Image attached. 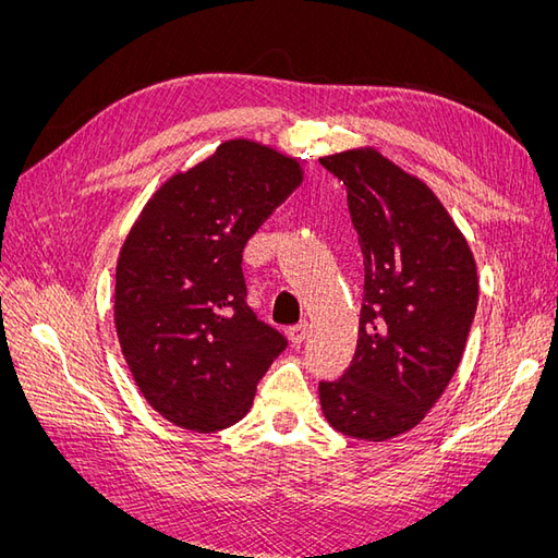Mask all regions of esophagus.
<instances>
[{
    "instance_id": "obj_1",
    "label": "esophagus",
    "mask_w": 558,
    "mask_h": 558,
    "mask_svg": "<svg viewBox=\"0 0 558 558\" xmlns=\"http://www.w3.org/2000/svg\"><path fill=\"white\" fill-rule=\"evenodd\" d=\"M307 335H310V320H302V324H298V326H293V328L289 330V337H291L293 344H302V342H305Z\"/></svg>"
}]
</instances>
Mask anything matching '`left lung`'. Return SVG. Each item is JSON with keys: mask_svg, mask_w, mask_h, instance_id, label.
I'll return each instance as SVG.
<instances>
[{"mask_svg": "<svg viewBox=\"0 0 558 558\" xmlns=\"http://www.w3.org/2000/svg\"><path fill=\"white\" fill-rule=\"evenodd\" d=\"M347 185L363 251L359 347L340 379L320 381L328 424L359 440H391L440 400L477 312L472 251L424 181L373 148L320 158Z\"/></svg>", "mask_w": 558, "mask_h": 558, "instance_id": "8db88e82", "label": "left lung"}]
</instances>
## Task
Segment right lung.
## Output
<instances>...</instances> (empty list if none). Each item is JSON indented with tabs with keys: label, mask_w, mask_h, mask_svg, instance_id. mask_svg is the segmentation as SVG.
<instances>
[{
	"label": "right lung",
	"mask_w": 558,
	"mask_h": 558,
	"mask_svg": "<svg viewBox=\"0 0 558 558\" xmlns=\"http://www.w3.org/2000/svg\"><path fill=\"white\" fill-rule=\"evenodd\" d=\"M302 181L300 162L232 140L148 199L116 267V330L150 408L214 433L251 410L289 340L246 302L242 251Z\"/></svg>",
	"instance_id": "right-lung-1"
}]
</instances>
